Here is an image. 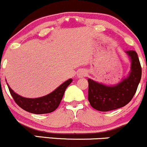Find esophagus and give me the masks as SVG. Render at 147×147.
Masks as SVG:
<instances>
[{
    "label": "esophagus",
    "mask_w": 147,
    "mask_h": 147,
    "mask_svg": "<svg viewBox=\"0 0 147 147\" xmlns=\"http://www.w3.org/2000/svg\"><path fill=\"white\" fill-rule=\"evenodd\" d=\"M86 75V72L84 69H80V70L78 72V74H77V76H78V78H83V77H85Z\"/></svg>",
    "instance_id": "1"
}]
</instances>
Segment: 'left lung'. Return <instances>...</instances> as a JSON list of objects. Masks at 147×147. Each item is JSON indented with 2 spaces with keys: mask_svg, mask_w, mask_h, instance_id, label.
<instances>
[{
  "mask_svg": "<svg viewBox=\"0 0 147 147\" xmlns=\"http://www.w3.org/2000/svg\"><path fill=\"white\" fill-rule=\"evenodd\" d=\"M125 53L131 62L130 71L118 84L106 85L88 79V100L96 110L106 112L120 109L127 104L135 95L141 80V65L135 51H127Z\"/></svg>",
  "mask_w": 147,
  "mask_h": 147,
  "instance_id": "obj_1",
  "label": "left lung"
}]
</instances>
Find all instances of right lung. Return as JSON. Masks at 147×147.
Masks as SVG:
<instances>
[{"mask_svg":"<svg viewBox=\"0 0 147 147\" xmlns=\"http://www.w3.org/2000/svg\"><path fill=\"white\" fill-rule=\"evenodd\" d=\"M72 82V79H69L68 80L61 84L58 88H56L51 93L44 96L34 98H25L22 96L15 93L7 83V85L8 86L9 91L11 94L12 98L20 107L32 113L45 114L53 112L58 107L66 88Z\"/></svg>","mask_w":147,"mask_h":147,"instance_id":"1","label":"right lung"}]
</instances>
